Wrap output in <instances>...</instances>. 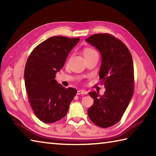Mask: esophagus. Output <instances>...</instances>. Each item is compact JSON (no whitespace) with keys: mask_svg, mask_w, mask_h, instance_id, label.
<instances>
[{"mask_svg":"<svg viewBox=\"0 0 156 156\" xmlns=\"http://www.w3.org/2000/svg\"><path fill=\"white\" fill-rule=\"evenodd\" d=\"M87 94V91L84 90V89H79L77 91V94L80 95V94Z\"/></svg>","mask_w":156,"mask_h":156,"instance_id":"esophagus-1","label":"esophagus"}]
</instances>
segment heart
Returning <instances> with one entry per match:
<instances>
[{
  "label": "heart",
  "instance_id": "obj_1",
  "mask_svg": "<svg viewBox=\"0 0 156 156\" xmlns=\"http://www.w3.org/2000/svg\"><path fill=\"white\" fill-rule=\"evenodd\" d=\"M94 53H96V51H94V49H85L84 50V56H87V55L91 54H94Z\"/></svg>",
  "mask_w": 156,
  "mask_h": 156
}]
</instances>
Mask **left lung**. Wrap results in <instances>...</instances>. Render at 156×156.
Segmentation results:
<instances>
[{
    "label": "left lung",
    "mask_w": 156,
    "mask_h": 156,
    "mask_svg": "<svg viewBox=\"0 0 156 156\" xmlns=\"http://www.w3.org/2000/svg\"><path fill=\"white\" fill-rule=\"evenodd\" d=\"M86 41L101 55L99 76L106 89L102 96L89 92L94 105L88 109V115L95 125L107 128L121 120L133 96V59L125 44L110 34H94Z\"/></svg>",
    "instance_id": "obj_1"
}]
</instances>
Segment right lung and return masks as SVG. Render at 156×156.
<instances>
[{
    "mask_svg": "<svg viewBox=\"0 0 156 156\" xmlns=\"http://www.w3.org/2000/svg\"><path fill=\"white\" fill-rule=\"evenodd\" d=\"M79 40L51 37L38 44L28 58L24 78L29 101L36 117L44 123L65 117L77 93L74 88H65L55 78Z\"/></svg>",
    "mask_w": 156,
    "mask_h": 156,
    "instance_id": "obj_1",
    "label": "right lung"
}]
</instances>
